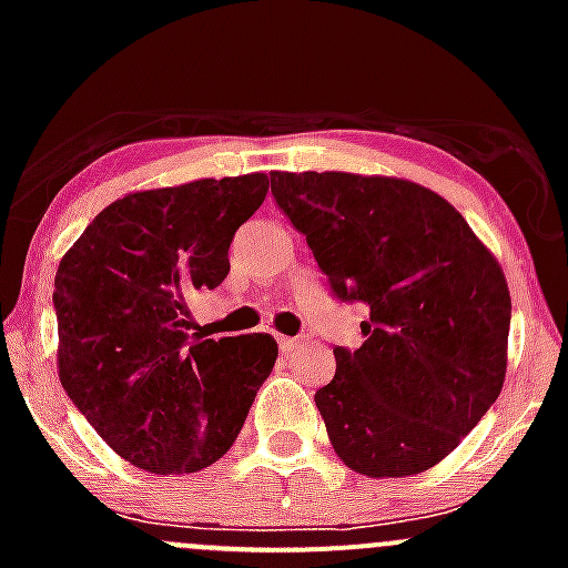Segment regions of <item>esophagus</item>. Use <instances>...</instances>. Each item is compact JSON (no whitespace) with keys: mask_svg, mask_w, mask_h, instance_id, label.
<instances>
[{"mask_svg":"<svg viewBox=\"0 0 568 568\" xmlns=\"http://www.w3.org/2000/svg\"><path fill=\"white\" fill-rule=\"evenodd\" d=\"M277 346H280V352H283V354H288V352H294L296 346H300V337L280 335V337H277Z\"/></svg>","mask_w":568,"mask_h":568,"instance_id":"34e87169","label":"esophagus"}]
</instances>
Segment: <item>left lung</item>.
<instances>
[{"mask_svg":"<svg viewBox=\"0 0 568 568\" xmlns=\"http://www.w3.org/2000/svg\"><path fill=\"white\" fill-rule=\"evenodd\" d=\"M272 194L341 302L368 305L359 348L335 346L316 393L343 464L400 478L443 462L506 379V274L445 197L352 173H272Z\"/></svg>","mask_w":568,"mask_h":568,"instance_id":"1","label":"left lung"}]
</instances>
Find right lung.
Segmentation results:
<instances>
[{
    "mask_svg": "<svg viewBox=\"0 0 568 568\" xmlns=\"http://www.w3.org/2000/svg\"><path fill=\"white\" fill-rule=\"evenodd\" d=\"M268 192L263 173L148 189L106 205L54 277L57 368L101 439L156 475L231 450L272 374L266 332L189 341L186 300L231 272L227 250Z\"/></svg>",
    "mask_w": 568,
    "mask_h": 568,
    "instance_id": "right-lung-1",
    "label": "right lung"
}]
</instances>
